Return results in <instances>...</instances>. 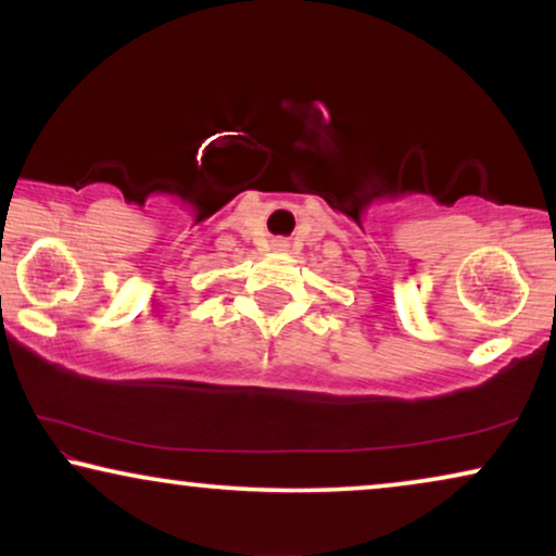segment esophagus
<instances>
[{"label": "esophagus", "mask_w": 556, "mask_h": 556, "mask_svg": "<svg viewBox=\"0 0 556 556\" xmlns=\"http://www.w3.org/2000/svg\"><path fill=\"white\" fill-rule=\"evenodd\" d=\"M288 245H291V242H288L286 238H278V240H273V248H276V250H288Z\"/></svg>", "instance_id": "34e87169"}]
</instances>
